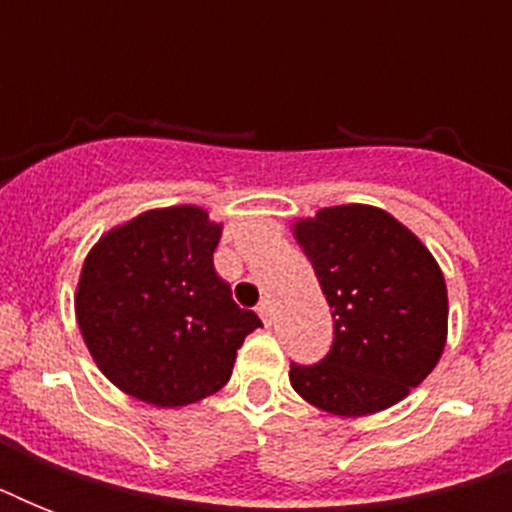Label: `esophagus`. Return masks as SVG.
I'll return each instance as SVG.
<instances>
[{
    "label": "esophagus",
    "mask_w": 512,
    "mask_h": 512,
    "mask_svg": "<svg viewBox=\"0 0 512 512\" xmlns=\"http://www.w3.org/2000/svg\"><path fill=\"white\" fill-rule=\"evenodd\" d=\"M257 313H260V319H263L265 327H271V321H273V303H271V300H260V305H257Z\"/></svg>",
    "instance_id": "1"
}]
</instances>
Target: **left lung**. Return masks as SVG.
<instances>
[{
    "mask_svg": "<svg viewBox=\"0 0 512 512\" xmlns=\"http://www.w3.org/2000/svg\"><path fill=\"white\" fill-rule=\"evenodd\" d=\"M295 239L332 308L335 342L319 364H292V388L340 417L398 404L444 353L449 300L436 257L369 204L319 209L297 220Z\"/></svg>",
    "mask_w": 512,
    "mask_h": 512,
    "instance_id": "left-lung-1",
    "label": "left lung"
}]
</instances>
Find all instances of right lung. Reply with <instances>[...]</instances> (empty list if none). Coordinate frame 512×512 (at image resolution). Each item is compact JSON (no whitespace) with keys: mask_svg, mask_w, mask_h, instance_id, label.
<instances>
[{"mask_svg":"<svg viewBox=\"0 0 512 512\" xmlns=\"http://www.w3.org/2000/svg\"><path fill=\"white\" fill-rule=\"evenodd\" d=\"M223 225L207 209H148L100 236L74 308L90 356L127 396L175 409L231 380L236 350L263 327L215 273Z\"/></svg>","mask_w":512,"mask_h":512,"instance_id":"obj_1","label":"right lung"}]
</instances>
